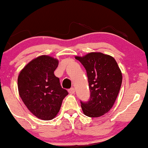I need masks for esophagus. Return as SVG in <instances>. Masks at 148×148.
<instances>
[{
    "mask_svg": "<svg viewBox=\"0 0 148 148\" xmlns=\"http://www.w3.org/2000/svg\"><path fill=\"white\" fill-rule=\"evenodd\" d=\"M69 92L70 94H74L75 93V88H71L69 90Z\"/></svg>",
    "mask_w": 148,
    "mask_h": 148,
    "instance_id": "obj_1",
    "label": "esophagus"
}]
</instances>
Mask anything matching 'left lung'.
Listing matches in <instances>:
<instances>
[{"instance_id": "8db88e82", "label": "left lung", "mask_w": 148, "mask_h": 148, "mask_svg": "<svg viewBox=\"0 0 148 148\" xmlns=\"http://www.w3.org/2000/svg\"><path fill=\"white\" fill-rule=\"evenodd\" d=\"M86 71L90 99L81 102L85 115L99 117L112 108L122 83V73L112 56L99 52L89 53L83 57L76 56Z\"/></svg>"}]
</instances>
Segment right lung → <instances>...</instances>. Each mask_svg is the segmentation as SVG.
Returning <instances> with one entry per match:
<instances>
[{
    "label": "right lung",
    "instance_id": "right-lung-1",
    "mask_svg": "<svg viewBox=\"0 0 148 148\" xmlns=\"http://www.w3.org/2000/svg\"><path fill=\"white\" fill-rule=\"evenodd\" d=\"M58 63L51 56H39L27 64L18 75L20 97L29 110L40 119H53L69 94L54 75Z\"/></svg>",
    "mask_w": 148,
    "mask_h": 148
}]
</instances>
